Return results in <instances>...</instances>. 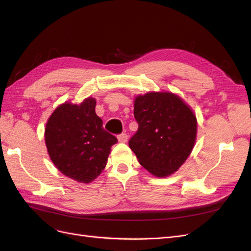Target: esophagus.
I'll return each instance as SVG.
<instances>
[{"instance_id":"obj_1","label":"esophagus","mask_w":251,"mask_h":251,"mask_svg":"<svg viewBox=\"0 0 251 251\" xmlns=\"http://www.w3.org/2000/svg\"><path fill=\"white\" fill-rule=\"evenodd\" d=\"M118 141L119 142H126L127 141V135L126 133H121L118 135Z\"/></svg>"}]
</instances>
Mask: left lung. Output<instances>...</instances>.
Here are the masks:
<instances>
[{
	"mask_svg": "<svg viewBox=\"0 0 251 251\" xmlns=\"http://www.w3.org/2000/svg\"><path fill=\"white\" fill-rule=\"evenodd\" d=\"M138 130L128 146L144 169L168 177L185 162L195 146L197 119L192 109L170 92H149L135 98Z\"/></svg>",
	"mask_w": 251,
	"mask_h": 251,
	"instance_id": "1",
	"label": "left lung"
}]
</instances>
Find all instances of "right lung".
Here are the masks:
<instances>
[{"label": "right lung", "instance_id": "add662e5", "mask_svg": "<svg viewBox=\"0 0 251 251\" xmlns=\"http://www.w3.org/2000/svg\"><path fill=\"white\" fill-rule=\"evenodd\" d=\"M96 100L87 98L80 104L65 102L49 117L45 141L52 162L65 176L90 183L105 168L115 136L102 127L95 113Z\"/></svg>", "mask_w": 251, "mask_h": 251}]
</instances>
